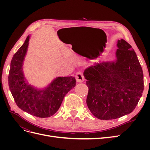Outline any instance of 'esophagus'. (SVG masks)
<instances>
[{
    "label": "esophagus",
    "instance_id": "esophagus-1",
    "mask_svg": "<svg viewBox=\"0 0 150 150\" xmlns=\"http://www.w3.org/2000/svg\"><path fill=\"white\" fill-rule=\"evenodd\" d=\"M76 79L79 83H82L84 81V77L81 72H77L76 74Z\"/></svg>",
    "mask_w": 150,
    "mask_h": 150
}]
</instances>
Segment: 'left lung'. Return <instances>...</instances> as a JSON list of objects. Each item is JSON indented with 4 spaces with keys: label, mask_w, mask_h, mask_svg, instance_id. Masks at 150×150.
<instances>
[{
    "label": "left lung",
    "mask_w": 150,
    "mask_h": 150,
    "mask_svg": "<svg viewBox=\"0 0 150 150\" xmlns=\"http://www.w3.org/2000/svg\"><path fill=\"white\" fill-rule=\"evenodd\" d=\"M116 46L115 60L99 61L84 72L89 88L86 103L99 120L129 114L143 92V73L137 54L124 39L117 40Z\"/></svg>",
    "instance_id": "left-lung-1"
}]
</instances>
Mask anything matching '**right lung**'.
<instances>
[{"label": "right lung", "instance_id": "1", "mask_svg": "<svg viewBox=\"0 0 150 150\" xmlns=\"http://www.w3.org/2000/svg\"><path fill=\"white\" fill-rule=\"evenodd\" d=\"M30 35L13 55L8 77V86L17 106L29 114L48 117L58 111L66 94L75 87L74 77H57L44 88H38L28 83L23 65L28 52Z\"/></svg>", "mask_w": 150, "mask_h": 150}]
</instances>
